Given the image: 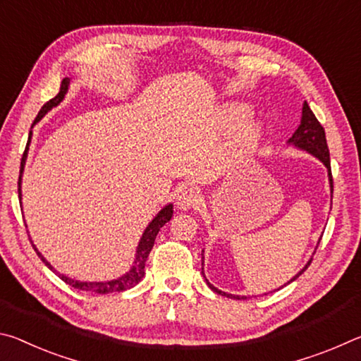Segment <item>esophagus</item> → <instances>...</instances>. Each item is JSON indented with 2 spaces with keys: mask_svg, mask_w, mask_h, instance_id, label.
Wrapping results in <instances>:
<instances>
[{
  "mask_svg": "<svg viewBox=\"0 0 361 361\" xmlns=\"http://www.w3.org/2000/svg\"><path fill=\"white\" fill-rule=\"evenodd\" d=\"M200 202V192L195 188H185L181 189L176 199V205L180 210H189L197 207Z\"/></svg>",
  "mask_w": 361,
  "mask_h": 361,
  "instance_id": "esophagus-1",
  "label": "esophagus"
}]
</instances>
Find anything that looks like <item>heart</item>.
<instances>
[{
  "label": "heart",
  "mask_w": 361,
  "mask_h": 361,
  "mask_svg": "<svg viewBox=\"0 0 361 361\" xmlns=\"http://www.w3.org/2000/svg\"><path fill=\"white\" fill-rule=\"evenodd\" d=\"M248 118H250V111L247 108L231 106L226 109L224 113V124L229 127H235V126H240L242 122H245ZM255 137L256 133L253 129L242 130L239 133V137H237V145L242 146V148H248V146L255 142Z\"/></svg>",
  "instance_id": "heart-1"
}]
</instances>
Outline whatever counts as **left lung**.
<instances>
[{
  "mask_svg": "<svg viewBox=\"0 0 361 361\" xmlns=\"http://www.w3.org/2000/svg\"><path fill=\"white\" fill-rule=\"evenodd\" d=\"M288 143L298 146V148L301 149H305L307 152H310V154H314L315 157H319L320 161L325 164L326 169H328V175H329V183H331V188H333V175H331V164H329V149H328V145H326V137H325V129H323L322 124L319 122V119L315 118V114L312 113V109H310V106L307 105V102H304L302 105V118H301V124H299L298 130L293 133V137L288 140ZM310 262H312V259H310L307 264H305V267L302 269L301 272L296 274L295 277H293L290 282H293V280H296L301 274L305 271L310 266ZM288 282V283H290ZM209 283V282H207ZM210 288L213 291H216L218 295H223V296H228V298H234V299H242L239 296H232V295H228V293H223L216 290L215 286H212L209 283Z\"/></svg>",
  "mask_w": 361,
  "mask_h": 361,
  "instance_id": "8db88e82",
  "label": "left lung"
}]
</instances>
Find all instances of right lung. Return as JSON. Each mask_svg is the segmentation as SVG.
<instances>
[{
    "instance_id": "right-lung-1",
    "label": "right lung",
    "mask_w": 361,
    "mask_h": 361,
    "mask_svg": "<svg viewBox=\"0 0 361 361\" xmlns=\"http://www.w3.org/2000/svg\"><path fill=\"white\" fill-rule=\"evenodd\" d=\"M68 84H70V79L65 78L62 84H60V90L59 94L54 97V99L49 100L47 103H44L42 105V108L39 109L38 116H36V119L33 124H36L42 116H44L49 109L57 106L60 102L63 100V97L66 94V90H68ZM30 137H32V132H30ZM30 137H28V143H27V148L25 151H23V156H22V162H20V175H19V199H20V180H22V172H23V166H25V159H27V151H28V145H30ZM172 215H173V205L170 204L167 205L166 209H162L161 212L157 213V216L152 219V221L149 223L148 228H146L145 234L142 237V240H140L138 243V248H137V258H135V264H133V267L130 269V272H127L126 276H122L121 279L118 280H111V282H99V283H92V282H78V280H71L68 277L65 276H59L60 279L63 280L65 283H68L70 286H73V288L76 290H82V291H92V293H99V295H108V293H121V291H126L129 288H133L140 280L143 279L145 276V264H146V259H148V255L151 252L152 245H154V240H156V235L159 229L162 228L164 224L169 223L170 219H172ZM35 248V245H33ZM35 252L38 253L39 258L42 259V262L49 267L52 269V266L49 264V262L42 258L41 253L38 252V250L35 248Z\"/></svg>"
}]
</instances>
